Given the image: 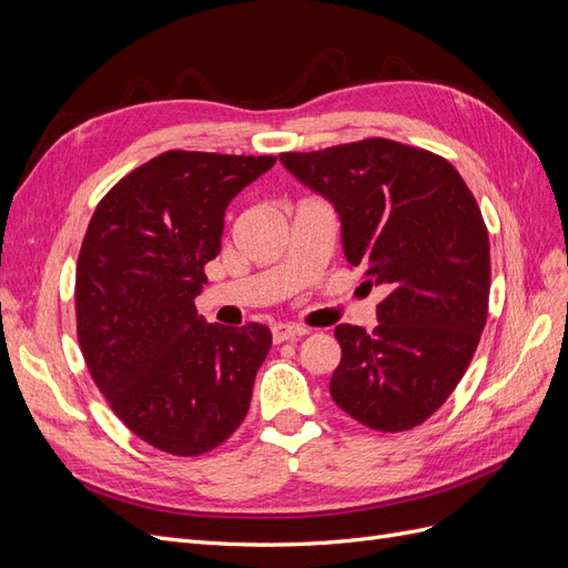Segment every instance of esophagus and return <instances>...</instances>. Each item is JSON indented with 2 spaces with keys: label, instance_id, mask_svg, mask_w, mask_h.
Segmentation results:
<instances>
[{
  "label": "esophagus",
  "instance_id": "esophagus-1",
  "mask_svg": "<svg viewBox=\"0 0 568 568\" xmlns=\"http://www.w3.org/2000/svg\"><path fill=\"white\" fill-rule=\"evenodd\" d=\"M307 329L303 324H288V322H277L272 324V338L274 343H282V341H291V338H301L305 336Z\"/></svg>",
  "mask_w": 568,
  "mask_h": 568
}]
</instances>
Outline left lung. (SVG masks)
Masks as SVG:
<instances>
[{"label":"left lung","instance_id":"1","mask_svg":"<svg viewBox=\"0 0 568 568\" xmlns=\"http://www.w3.org/2000/svg\"><path fill=\"white\" fill-rule=\"evenodd\" d=\"M280 161L334 203L348 263L388 291L374 332L334 329V403L374 432L419 426L450 398L488 317L490 242L474 194L443 156L384 136Z\"/></svg>","mask_w":568,"mask_h":568}]
</instances>
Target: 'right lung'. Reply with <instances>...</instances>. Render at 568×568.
<instances>
[{
    "label": "right lung",
    "instance_id": "1",
    "mask_svg": "<svg viewBox=\"0 0 568 568\" xmlns=\"http://www.w3.org/2000/svg\"><path fill=\"white\" fill-rule=\"evenodd\" d=\"M274 156L165 151L99 201L75 270L78 341L97 388L134 436L196 457L244 422L265 324H209L194 298L230 201Z\"/></svg>",
    "mask_w": 568,
    "mask_h": 568
}]
</instances>
